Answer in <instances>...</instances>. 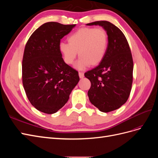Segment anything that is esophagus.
I'll list each match as a JSON object with an SVG mask.
<instances>
[{"mask_svg": "<svg viewBox=\"0 0 158 158\" xmlns=\"http://www.w3.org/2000/svg\"><path fill=\"white\" fill-rule=\"evenodd\" d=\"M78 74H79V77H80V78H83L84 77V73H81V72H79Z\"/></svg>", "mask_w": 158, "mask_h": 158, "instance_id": "esophagus-1", "label": "esophagus"}]
</instances>
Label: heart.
<instances>
[{"label": "heart", "instance_id": "obj_1", "mask_svg": "<svg viewBox=\"0 0 158 158\" xmlns=\"http://www.w3.org/2000/svg\"><path fill=\"white\" fill-rule=\"evenodd\" d=\"M68 42H61L59 45L64 62L73 64L78 52L80 59L75 67L82 70L89 65H98L103 60L107 50L108 35L102 27H83L71 34Z\"/></svg>", "mask_w": 158, "mask_h": 158}]
</instances>
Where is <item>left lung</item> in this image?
Wrapping results in <instances>:
<instances>
[{"mask_svg": "<svg viewBox=\"0 0 158 158\" xmlns=\"http://www.w3.org/2000/svg\"><path fill=\"white\" fill-rule=\"evenodd\" d=\"M87 26H100L108 35L106 54L100 64L84 74L91 82L88 92L90 102L100 111L121 107L130 95L133 60L128 43L121 30L111 22L97 21Z\"/></svg>", "mask_w": 158, "mask_h": 158, "instance_id": "left-lung-1", "label": "left lung"}]
</instances>
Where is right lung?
<instances>
[{"label":"right lung","instance_id":"1","mask_svg":"<svg viewBox=\"0 0 158 158\" xmlns=\"http://www.w3.org/2000/svg\"><path fill=\"white\" fill-rule=\"evenodd\" d=\"M75 26L45 23L26 45L23 85L31 104L43 113L52 114L63 107L80 80L78 71L64 63L59 49L60 40Z\"/></svg>","mask_w":158,"mask_h":158}]
</instances>
